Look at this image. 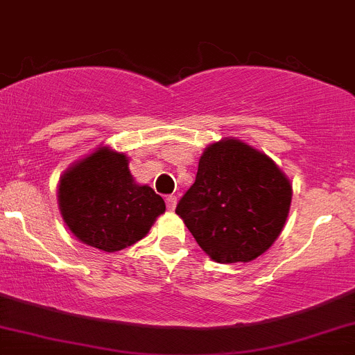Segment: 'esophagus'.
<instances>
[{
  "instance_id": "esophagus-1",
  "label": "esophagus",
  "mask_w": 355,
  "mask_h": 355,
  "mask_svg": "<svg viewBox=\"0 0 355 355\" xmlns=\"http://www.w3.org/2000/svg\"><path fill=\"white\" fill-rule=\"evenodd\" d=\"M166 205H167V208H169V210L173 211L174 208H176V205H178V198L174 195H169L166 198Z\"/></svg>"
}]
</instances>
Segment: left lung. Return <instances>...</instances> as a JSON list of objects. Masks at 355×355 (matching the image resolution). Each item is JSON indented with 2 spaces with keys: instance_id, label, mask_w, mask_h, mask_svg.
Returning <instances> with one entry per match:
<instances>
[{
  "instance_id": "obj_1",
  "label": "left lung",
  "mask_w": 355,
  "mask_h": 355,
  "mask_svg": "<svg viewBox=\"0 0 355 355\" xmlns=\"http://www.w3.org/2000/svg\"><path fill=\"white\" fill-rule=\"evenodd\" d=\"M291 200V179L266 153L222 138L203 150L176 214L214 261L248 263L280 236Z\"/></svg>"
}]
</instances>
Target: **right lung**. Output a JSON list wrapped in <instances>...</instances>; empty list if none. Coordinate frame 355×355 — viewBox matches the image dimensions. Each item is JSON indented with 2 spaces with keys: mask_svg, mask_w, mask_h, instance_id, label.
<instances>
[{
  "mask_svg": "<svg viewBox=\"0 0 355 355\" xmlns=\"http://www.w3.org/2000/svg\"><path fill=\"white\" fill-rule=\"evenodd\" d=\"M124 152L102 145L76 160L58 182V207L73 236L87 246L116 253L147 236L166 211L162 196L138 184Z\"/></svg>",
  "mask_w": 355,
  "mask_h": 355,
  "instance_id": "obj_1",
  "label": "right lung"
}]
</instances>
